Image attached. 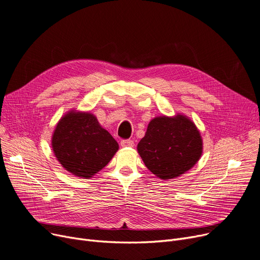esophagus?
<instances>
[{"instance_id": "obj_1", "label": "esophagus", "mask_w": 260, "mask_h": 260, "mask_svg": "<svg viewBox=\"0 0 260 260\" xmlns=\"http://www.w3.org/2000/svg\"><path fill=\"white\" fill-rule=\"evenodd\" d=\"M120 144L122 147H133L134 146V141L133 140H122Z\"/></svg>"}]
</instances>
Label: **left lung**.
Listing matches in <instances>:
<instances>
[{
  "label": "left lung",
  "mask_w": 260,
  "mask_h": 260,
  "mask_svg": "<svg viewBox=\"0 0 260 260\" xmlns=\"http://www.w3.org/2000/svg\"><path fill=\"white\" fill-rule=\"evenodd\" d=\"M137 150L154 176L169 180L197 164L203 152V140L188 117L160 116L150 121Z\"/></svg>",
  "instance_id": "obj_1"
}]
</instances>
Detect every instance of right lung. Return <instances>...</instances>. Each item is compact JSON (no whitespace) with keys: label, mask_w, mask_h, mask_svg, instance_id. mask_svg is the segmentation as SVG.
<instances>
[{"label":"right lung","mask_w":260,"mask_h":260,"mask_svg":"<svg viewBox=\"0 0 260 260\" xmlns=\"http://www.w3.org/2000/svg\"><path fill=\"white\" fill-rule=\"evenodd\" d=\"M52 149L73 176L90 179L112 160L119 148L112 135L88 112H68L52 135Z\"/></svg>","instance_id":"add662e5"}]
</instances>
